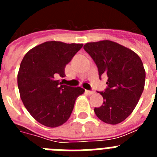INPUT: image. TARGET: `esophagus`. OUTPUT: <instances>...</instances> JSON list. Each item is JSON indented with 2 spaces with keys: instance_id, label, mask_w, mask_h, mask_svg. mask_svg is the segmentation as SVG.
I'll return each mask as SVG.
<instances>
[{
  "instance_id": "obj_1",
  "label": "esophagus",
  "mask_w": 157,
  "mask_h": 157,
  "mask_svg": "<svg viewBox=\"0 0 157 157\" xmlns=\"http://www.w3.org/2000/svg\"><path fill=\"white\" fill-rule=\"evenodd\" d=\"M86 93L87 94H89V95H91V94H94V92H93V91H90V90H86Z\"/></svg>"
}]
</instances>
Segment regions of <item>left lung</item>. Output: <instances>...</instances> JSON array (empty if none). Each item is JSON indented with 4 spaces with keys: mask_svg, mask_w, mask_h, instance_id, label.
<instances>
[{
    "mask_svg": "<svg viewBox=\"0 0 157 157\" xmlns=\"http://www.w3.org/2000/svg\"><path fill=\"white\" fill-rule=\"evenodd\" d=\"M83 48L95 62L100 78L108 77V87L100 93L103 105L94 109L96 116L108 124L121 123L132 113L144 90L145 71L141 58L109 40L86 43Z\"/></svg>",
    "mask_w": 157,
    "mask_h": 157,
    "instance_id": "1",
    "label": "left lung"
}]
</instances>
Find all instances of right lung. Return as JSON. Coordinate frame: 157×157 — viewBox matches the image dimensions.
I'll use <instances>...</instances> for the list:
<instances>
[{"mask_svg": "<svg viewBox=\"0 0 157 157\" xmlns=\"http://www.w3.org/2000/svg\"><path fill=\"white\" fill-rule=\"evenodd\" d=\"M82 44L45 41L34 47L23 57L17 75L20 98L29 113L42 125L57 127L70 118L81 87L63 85L64 68Z\"/></svg>", "mask_w": 157, "mask_h": 157, "instance_id": "obj_1", "label": "right lung"}]
</instances>
